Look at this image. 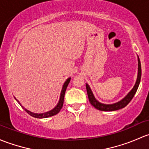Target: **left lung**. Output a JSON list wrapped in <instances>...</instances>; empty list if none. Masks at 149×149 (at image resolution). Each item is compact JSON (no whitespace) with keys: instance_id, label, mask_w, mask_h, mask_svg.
Masks as SVG:
<instances>
[{"instance_id":"left-lung-1","label":"left lung","mask_w":149,"mask_h":149,"mask_svg":"<svg viewBox=\"0 0 149 149\" xmlns=\"http://www.w3.org/2000/svg\"><path fill=\"white\" fill-rule=\"evenodd\" d=\"M138 61H139V71H138V77L136 84H135L134 87L132 89L131 91L122 100L119 101L118 102L111 104V105H105V104L100 103L97 100H96V99L95 98L94 95H93V93H92V90H90L89 85L87 84H86L87 95H88L89 100H90V102L91 103V105L93 106H94L96 109H97V110H102V111H114V110H120L121 108H125L131 102L133 97H134L135 94H136V91L138 90V87L139 86V84H140L141 78V65L140 59H139V56H138Z\"/></svg>"}]
</instances>
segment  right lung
<instances>
[{
	"mask_svg": "<svg viewBox=\"0 0 149 149\" xmlns=\"http://www.w3.org/2000/svg\"><path fill=\"white\" fill-rule=\"evenodd\" d=\"M70 79H71V78H68V79L66 80V82H64L63 87H62V93H61L60 99H59V103L57 104V105H56V106L55 107L53 110H50V111H49V112H47V113H39V114H38V113H31V112L29 111V110H27L26 109H25V108H24V109L26 110V112L28 114L30 115V116H31L32 117L36 118H45L51 117V116H54V115L57 114V113L61 110L62 106H63L64 94H65V91H66V90H67V86H68L69 83H70ZM18 103L20 104V102H18Z\"/></svg>",
	"mask_w": 149,
	"mask_h": 149,
	"instance_id": "obj_1",
	"label": "right lung"
}]
</instances>
